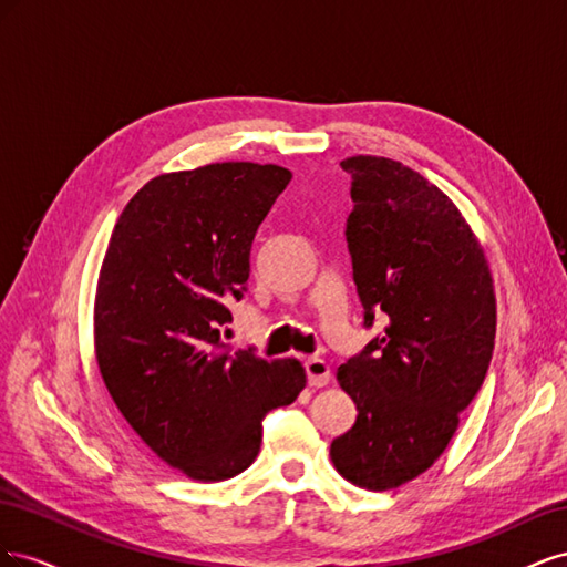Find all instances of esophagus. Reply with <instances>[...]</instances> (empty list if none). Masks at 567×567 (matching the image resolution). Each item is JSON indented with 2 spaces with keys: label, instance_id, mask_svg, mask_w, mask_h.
<instances>
[{
  "label": "esophagus",
  "instance_id": "esophagus-1",
  "mask_svg": "<svg viewBox=\"0 0 567 567\" xmlns=\"http://www.w3.org/2000/svg\"><path fill=\"white\" fill-rule=\"evenodd\" d=\"M305 373H307V383H310L312 388H323L326 383H329V379H331L329 364H326L323 359H319V357L307 359V362H305Z\"/></svg>",
  "mask_w": 567,
  "mask_h": 567
}]
</instances>
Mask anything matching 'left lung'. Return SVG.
Masks as SVG:
<instances>
[{"instance_id":"obj_1","label":"left lung","mask_w":567,"mask_h":567,"mask_svg":"<svg viewBox=\"0 0 567 567\" xmlns=\"http://www.w3.org/2000/svg\"><path fill=\"white\" fill-rule=\"evenodd\" d=\"M340 165L364 326L383 317L385 329L338 369L357 421L331 458L352 485L383 492L431 468L456 433L492 362L496 300L483 248L437 186L390 158Z\"/></svg>"}]
</instances>
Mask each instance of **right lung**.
I'll use <instances>...</instances> for the list:
<instances>
[{"label":"right lung","mask_w":567,"mask_h":567,"mask_svg":"<svg viewBox=\"0 0 567 567\" xmlns=\"http://www.w3.org/2000/svg\"><path fill=\"white\" fill-rule=\"evenodd\" d=\"M290 175L213 163L161 175L125 205L94 302L99 371L120 414L167 466L200 483L244 473L262 421L296 402L305 369L229 352L227 302L241 300L257 227Z\"/></svg>","instance_id":"1"}]
</instances>
